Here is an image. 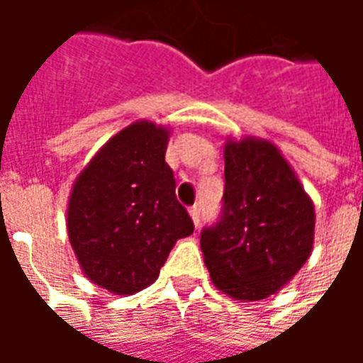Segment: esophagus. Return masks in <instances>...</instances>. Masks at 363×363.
<instances>
[{"instance_id": "esophagus-1", "label": "esophagus", "mask_w": 363, "mask_h": 363, "mask_svg": "<svg viewBox=\"0 0 363 363\" xmlns=\"http://www.w3.org/2000/svg\"><path fill=\"white\" fill-rule=\"evenodd\" d=\"M189 217H191V221H194V225L197 227V225H199V207H189Z\"/></svg>"}]
</instances>
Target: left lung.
<instances>
[{
    "label": "left lung",
    "mask_w": 363,
    "mask_h": 363,
    "mask_svg": "<svg viewBox=\"0 0 363 363\" xmlns=\"http://www.w3.org/2000/svg\"><path fill=\"white\" fill-rule=\"evenodd\" d=\"M221 219L201 231L211 281L235 301L281 291L314 245V203L272 142L227 140Z\"/></svg>",
    "instance_id": "8db88e82"
}]
</instances>
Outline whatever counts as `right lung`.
Masks as SVG:
<instances>
[{
  "instance_id": "right-lung-1",
  "label": "right lung",
  "mask_w": 363,
  "mask_h": 363,
  "mask_svg": "<svg viewBox=\"0 0 363 363\" xmlns=\"http://www.w3.org/2000/svg\"><path fill=\"white\" fill-rule=\"evenodd\" d=\"M169 130L138 120L102 146L72 184L67 229L86 279L126 296L156 281L194 221L166 164Z\"/></svg>"
}]
</instances>
